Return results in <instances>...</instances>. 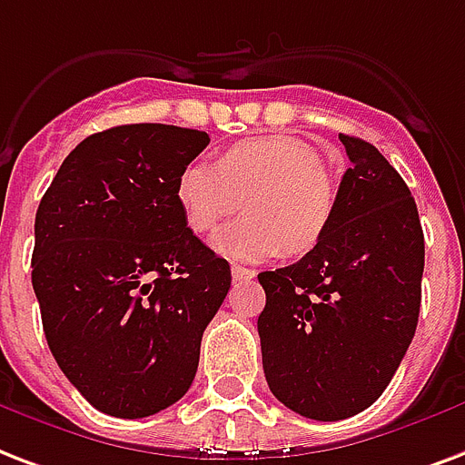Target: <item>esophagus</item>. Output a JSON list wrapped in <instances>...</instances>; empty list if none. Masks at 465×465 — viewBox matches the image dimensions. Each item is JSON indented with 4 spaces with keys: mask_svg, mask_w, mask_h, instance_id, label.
Listing matches in <instances>:
<instances>
[{
    "mask_svg": "<svg viewBox=\"0 0 465 465\" xmlns=\"http://www.w3.org/2000/svg\"><path fill=\"white\" fill-rule=\"evenodd\" d=\"M232 278L239 280V282H248V280L256 278V271L253 268H243V265H232Z\"/></svg>",
    "mask_w": 465,
    "mask_h": 465,
    "instance_id": "esophagus-1",
    "label": "esophagus"
}]
</instances>
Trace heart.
<instances>
[{"instance_id":"b5f03b06","label":"heart","mask_w":465,"mask_h":465,"mask_svg":"<svg viewBox=\"0 0 465 465\" xmlns=\"http://www.w3.org/2000/svg\"><path fill=\"white\" fill-rule=\"evenodd\" d=\"M246 197V217L217 233L212 246L236 261L310 253L336 214V185L322 155L295 136L239 141L219 163L194 161L175 183V200L194 233L217 232Z\"/></svg>"}]
</instances>
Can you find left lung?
Listing matches in <instances>:
<instances>
[{
	"label": "left lung",
	"instance_id": "8db88e82",
	"mask_svg": "<svg viewBox=\"0 0 465 465\" xmlns=\"http://www.w3.org/2000/svg\"><path fill=\"white\" fill-rule=\"evenodd\" d=\"M339 138L351 168L327 236L297 263L258 275L268 388L319 421L363 412L388 388L417 329L424 272V233L405 180L373 143Z\"/></svg>",
	"mask_w": 465,
	"mask_h": 465
}]
</instances>
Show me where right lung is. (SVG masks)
I'll return each mask as SVG.
<instances>
[{"label": "right lung", "instance_id": "obj_1", "mask_svg": "<svg viewBox=\"0 0 465 465\" xmlns=\"http://www.w3.org/2000/svg\"><path fill=\"white\" fill-rule=\"evenodd\" d=\"M209 136L126 124L70 151L35 212L31 282L53 359L99 412L138 420L185 395L232 288L175 200Z\"/></svg>", "mask_w": 465, "mask_h": 465}]
</instances>
